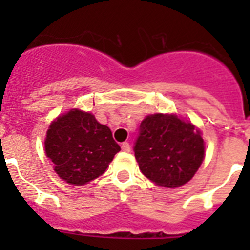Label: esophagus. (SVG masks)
I'll list each match as a JSON object with an SVG mask.
<instances>
[{"instance_id":"obj_1","label":"esophagus","mask_w":250,"mask_h":250,"mask_svg":"<svg viewBox=\"0 0 250 250\" xmlns=\"http://www.w3.org/2000/svg\"><path fill=\"white\" fill-rule=\"evenodd\" d=\"M121 150H123V151H130V144L129 143H127V141H124L123 144H121Z\"/></svg>"}]
</instances>
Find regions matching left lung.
<instances>
[{"instance_id": "obj_1", "label": "left lung", "mask_w": 250, "mask_h": 250, "mask_svg": "<svg viewBox=\"0 0 250 250\" xmlns=\"http://www.w3.org/2000/svg\"><path fill=\"white\" fill-rule=\"evenodd\" d=\"M134 152L141 173L156 185L187 184L204 159V140L193 124L176 115L154 114L141 121Z\"/></svg>"}]
</instances>
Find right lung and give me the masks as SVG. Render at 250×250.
I'll list each match as a JSON object with an SVG mask.
<instances>
[{
  "mask_svg": "<svg viewBox=\"0 0 250 250\" xmlns=\"http://www.w3.org/2000/svg\"><path fill=\"white\" fill-rule=\"evenodd\" d=\"M45 151L60 178L83 185L105 173L120 146L94 115L72 109L51 123Z\"/></svg>",
  "mask_w": 250,
  "mask_h": 250,
  "instance_id": "right-lung-1",
  "label": "right lung"
}]
</instances>
